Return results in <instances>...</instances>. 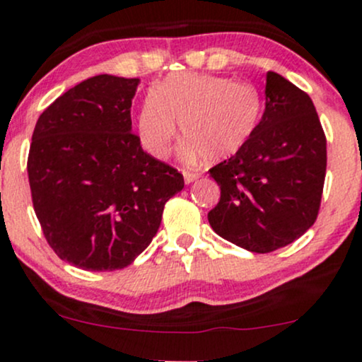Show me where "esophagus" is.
Here are the masks:
<instances>
[{"instance_id":"esophagus-1","label":"esophagus","mask_w":362,"mask_h":362,"mask_svg":"<svg viewBox=\"0 0 362 362\" xmlns=\"http://www.w3.org/2000/svg\"><path fill=\"white\" fill-rule=\"evenodd\" d=\"M184 180H185V184H192V182H196L197 178L201 177V173H197V172H190V170H184Z\"/></svg>"}]
</instances>
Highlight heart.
Listing matches in <instances>:
<instances>
[{
	"label": "heart",
	"mask_w": 362,
	"mask_h": 362,
	"mask_svg": "<svg viewBox=\"0 0 362 362\" xmlns=\"http://www.w3.org/2000/svg\"><path fill=\"white\" fill-rule=\"evenodd\" d=\"M263 99L256 86L209 74L168 75L146 94L139 113V136L154 158H166L180 122L187 160L233 156L252 137Z\"/></svg>",
	"instance_id": "heart-1"
}]
</instances>
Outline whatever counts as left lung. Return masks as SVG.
I'll list each match as a JSON object with an SVG mask.
<instances>
[{
	"label": "left lung",
	"instance_id": "1",
	"mask_svg": "<svg viewBox=\"0 0 362 362\" xmlns=\"http://www.w3.org/2000/svg\"><path fill=\"white\" fill-rule=\"evenodd\" d=\"M264 94L247 144L209 170L221 196L208 213L218 235L259 254L311 228L327 173V137L311 98L275 71L266 74Z\"/></svg>",
	"mask_w": 362,
	"mask_h": 362
}]
</instances>
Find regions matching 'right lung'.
I'll return each mask as SVG.
<instances>
[{
	"instance_id": "obj_1",
	"label": "right lung",
	"mask_w": 362,
	"mask_h": 362,
	"mask_svg": "<svg viewBox=\"0 0 362 362\" xmlns=\"http://www.w3.org/2000/svg\"><path fill=\"white\" fill-rule=\"evenodd\" d=\"M139 78L96 75L39 117L27 172L35 216L59 259L89 269L129 266L151 244L184 177L141 148L130 106Z\"/></svg>"
}]
</instances>
